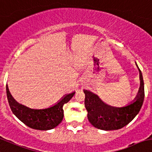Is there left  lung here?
I'll use <instances>...</instances> for the list:
<instances>
[{
	"instance_id": "left-lung-1",
	"label": "left lung",
	"mask_w": 152,
	"mask_h": 152,
	"mask_svg": "<svg viewBox=\"0 0 152 152\" xmlns=\"http://www.w3.org/2000/svg\"><path fill=\"white\" fill-rule=\"evenodd\" d=\"M140 71V86L136 97L129 104L121 107H112L103 102L97 95L84 90L85 106L88 119L93 126L104 131L120 129L129 124L138 114L144 101V82Z\"/></svg>"
}]
</instances>
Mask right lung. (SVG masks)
Returning a JSON list of instances; mask_svg holds the SVG:
<instances>
[{
	"label": "right lung",
	"mask_w": 152,
	"mask_h": 152,
	"mask_svg": "<svg viewBox=\"0 0 152 152\" xmlns=\"http://www.w3.org/2000/svg\"><path fill=\"white\" fill-rule=\"evenodd\" d=\"M75 93L66 94L58 102L48 108L33 109L18 102L7 85V99L12 113L28 127L41 131L50 130L61 123L64 117L63 105L70 101Z\"/></svg>",
	"instance_id": "right-lung-1"
}]
</instances>
